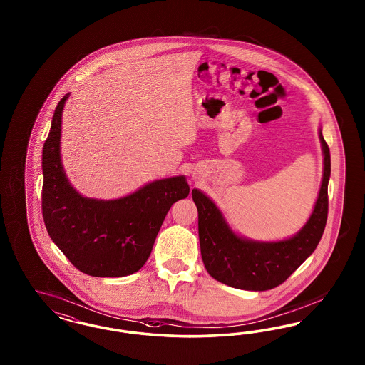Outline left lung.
<instances>
[{"label": "left lung", "mask_w": 365, "mask_h": 365, "mask_svg": "<svg viewBox=\"0 0 365 365\" xmlns=\"http://www.w3.org/2000/svg\"><path fill=\"white\" fill-rule=\"evenodd\" d=\"M324 151V177L309 221L302 230L279 242H253L235 235L221 211L198 190L192 199L198 209L200 255L206 270L225 285L245 290H269L292 276L320 242L328 218V182L331 153L320 133Z\"/></svg>", "instance_id": "8db88e82"}]
</instances>
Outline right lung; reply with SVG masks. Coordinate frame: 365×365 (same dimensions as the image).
<instances>
[{
    "label": "right lung",
    "instance_id": "obj_1",
    "mask_svg": "<svg viewBox=\"0 0 365 365\" xmlns=\"http://www.w3.org/2000/svg\"><path fill=\"white\" fill-rule=\"evenodd\" d=\"M56 107L43 148V218L48 234L71 264L92 277L138 272L151 255L166 214L190 192L185 177L155 180L125 198H83L66 180L60 160L61 113Z\"/></svg>",
    "mask_w": 365,
    "mask_h": 365
}]
</instances>
